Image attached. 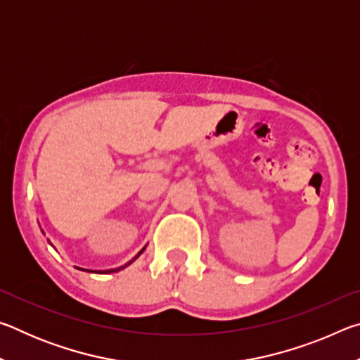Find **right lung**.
Instances as JSON below:
<instances>
[{"mask_svg":"<svg viewBox=\"0 0 360 360\" xmlns=\"http://www.w3.org/2000/svg\"><path fill=\"white\" fill-rule=\"evenodd\" d=\"M141 252H143V251H141ZM141 252H139V254H141ZM139 254H138V255H139ZM138 255H136V257H138ZM136 257H135V259H136ZM135 259H133V260H135ZM133 260H131V262H133ZM131 262H129V264H127V265H130ZM127 265H125V266H127ZM122 268H124V266H122ZM122 268H119V270H122ZM81 270H82V268H81ZM85 271H90V270H85ZM111 271H114V270H106V271H103V273H111ZM94 273H101V271H94Z\"/></svg>","mask_w":360,"mask_h":360,"instance_id":"1","label":"right lung"}]
</instances>
